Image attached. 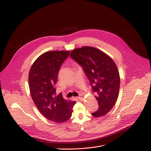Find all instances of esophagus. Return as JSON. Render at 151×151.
I'll use <instances>...</instances> for the list:
<instances>
[{
    "mask_svg": "<svg viewBox=\"0 0 151 151\" xmlns=\"http://www.w3.org/2000/svg\"><path fill=\"white\" fill-rule=\"evenodd\" d=\"M78 99H79V100H82L83 99V98L82 97V96H78V97H77Z\"/></svg>",
    "mask_w": 151,
    "mask_h": 151,
    "instance_id": "obj_1",
    "label": "esophagus"
}]
</instances>
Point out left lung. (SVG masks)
<instances>
[{
	"mask_svg": "<svg viewBox=\"0 0 151 151\" xmlns=\"http://www.w3.org/2000/svg\"><path fill=\"white\" fill-rule=\"evenodd\" d=\"M70 56L82 68L96 94L99 108L92 115H105L116 104L119 94L120 78L115 63L103 51L90 46L74 50Z\"/></svg>",
	"mask_w": 151,
	"mask_h": 151,
	"instance_id": "8db88e82",
	"label": "left lung"
}]
</instances>
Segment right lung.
Here are the masks:
<instances>
[{
  "mask_svg": "<svg viewBox=\"0 0 151 151\" xmlns=\"http://www.w3.org/2000/svg\"><path fill=\"white\" fill-rule=\"evenodd\" d=\"M69 52H45L34 62L29 72V88L36 106L47 119L57 123H64L71 117L76 104L64 99L61 93L56 96L58 72Z\"/></svg>",
  "mask_w": 151,
  "mask_h": 151,
  "instance_id": "right-lung-1",
  "label": "right lung"
}]
</instances>
